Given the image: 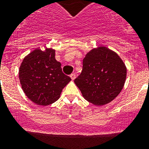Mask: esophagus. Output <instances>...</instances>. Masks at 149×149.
I'll return each instance as SVG.
<instances>
[{
	"label": "esophagus",
	"mask_w": 149,
	"mask_h": 149,
	"mask_svg": "<svg viewBox=\"0 0 149 149\" xmlns=\"http://www.w3.org/2000/svg\"><path fill=\"white\" fill-rule=\"evenodd\" d=\"M70 78L72 80H74L75 79H76V74H75V73H72V74L70 75Z\"/></svg>",
	"instance_id": "34e87169"
}]
</instances>
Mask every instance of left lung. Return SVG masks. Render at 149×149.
Returning <instances> with one entry per match:
<instances>
[{
  "label": "left lung",
  "mask_w": 149,
  "mask_h": 149,
  "mask_svg": "<svg viewBox=\"0 0 149 149\" xmlns=\"http://www.w3.org/2000/svg\"><path fill=\"white\" fill-rule=\"evenodd\" d=\"M127 67L116 52L98 46L85 55L82 73L74 80L86 100L96 106L110 103L124 88Z\"/></svg>",
  "instance_id": "left-lung-1"
}]
</instances>
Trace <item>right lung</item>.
I'll list each match as a JSON object with an SVG mask.
<instances>
[{
	"label": "right lung",
	"mask_w": 149,
	"mask_h": 149,
	"mask_svg": "<svg viewBox=\"0 0 149 149\" xmlns=\"http://www.w3.org/2000/svg\"><path fill=\"white\" fill-rule=\"evenodd\" d=\"M55 50L36 49L24 57L19 70L22 88L28 99L39 106H48L60 98L71 81L63 73L61 64L55 59Z\"/></svg>",
	"instance_id": "1"
}]
</instances>
